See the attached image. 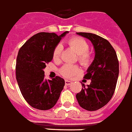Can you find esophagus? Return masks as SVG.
<instances>
[{
  "mask_svg": "<svg viewBox=\"0 0 132 132\" xmlns=\"http://www.w3.org/2000/svg\"><path fill=\"white\" fill-rule=\"evenodd\" d=\"M65 84L67 85V86H69V85H71V84H72V81H70V80H65Z\"/></svg>",
  "mask_w": 132,
  "mask_h": 132,
  "instance_id": "obj_1",
  "label": "esophagus"
}]
</instances>
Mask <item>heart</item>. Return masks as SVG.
<instances>
[{
    "mask_svg": "<svg viewBox=\"0 0 132 132\" xmlns=\"http://www.w3.org/2000/svg\"><path fill=\"white\" fill-rule=\"evenodd\" d=\"M68 45L73 49V51L78 55V60L84 66H88L92 62V56L91 53L88 52V44L86 40L78 36H75L70 38ZM62 47L60 44H58L55 48L53 53V57L55 61H59L60 59V55L62 52ZM80 70L76 65H65L61 68L60 74L65 77H71L79 73Z\"/></svg>",
    "mask_w": 132,
    "mask_h": 132,
    "instance_id": "obj_1",
    "label": "heart"
}]
</instances>
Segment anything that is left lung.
Here are the masks:
<instances>
[{
    "label": "left lung",
    "instance_id": "1",
    "mask_svg": "<svg viewBox=\"0 0 132 132\" xmlns=\"http://www.w3.org/2000/svg\"><path fill=\"white\" fill-rule=\"evenodd\" d=\"M77 34L91 41L95 57L84 76L91 79V84L86 86L83 84L76 98L82 108L94 111L105 106L113 96L119 75V62L116 52L106 39L91 33Z\"/></svg>",
    "mask_w": 132,
    "mask_h": 132
}]
</instances>
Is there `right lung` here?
I'll return each mask as SVG.
<instances>
[{"mask_svg": "<svg viewBox=\"0 0 132 132\" xmlns=\"http://www.w3.org/2000/svg\"><path fill=\"white\" fill-rule=\"evenodd\" d=\"M69 31L61 35L40 32L31 36L18 52L16 79L26 101L41 110L52 108L59 99L65 80L57 76L46 79L44 70L53 60V53L60 40Z\"/></svg>", "mask_w": 132, "mask_h": 132, "instance_id": "add662e5", "label": "right lung"}]
</instances>
